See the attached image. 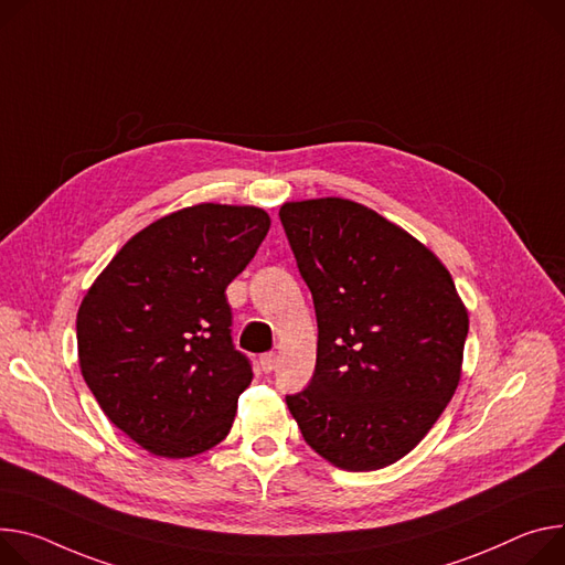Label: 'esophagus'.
<instances>
[{
  "instance_id": "34e87169",
  "label": "esophagus",
  "mask_w": 565,
  "mask_h": 565,
  "mask_svg": "<svg viewBox=\"0 0 565 565\" xmlns=\"http://www.w3.org/2000/svg\"><path fill=\"white\" fill-rule=\"evenodd\" d=\"M259 363H262V370H264L266 374H270V372L277 367V353H275V351L264 353V355L259 358Z\"/></svg>"
}]
</instances>
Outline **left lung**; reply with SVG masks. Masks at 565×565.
Returning <instances> with one entry per match:
<instances>
[{"mask_svg":"<svg viewBox=\"0 0 565 565\" xmlns=\"http://www.w3.org/2000/svg\"><path fill=\"white\" fill-rule=\"evenodd\" d=\"M279 218L318 318L316 372L286 394L290 415L331 465L390 467L457 390L465 303L426 245L363 204L286 202Z\"/></svg>","mask_w":565,"mask_h":565,"instance_id":"8db88e82","label":"left lung"}]
</instances>
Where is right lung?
<instances>
[{"mask_svg": "<svg viewBox=\"0 0 565 565\" xmlns=\"http://www.w3.org/2000/svg\"><path fill=\"white\" fill-rule=\"evenodd\" d=\"M268 230L264 210L195 204L135 234L87 290L83 379L141 448L191 457L227 437L252 363L232 342L225 288Z\"/></svg>", "mask_w": 565, "mask_h": 565, "instance_id": "1", "label": "right lung"}]
</instances>
